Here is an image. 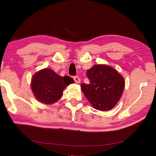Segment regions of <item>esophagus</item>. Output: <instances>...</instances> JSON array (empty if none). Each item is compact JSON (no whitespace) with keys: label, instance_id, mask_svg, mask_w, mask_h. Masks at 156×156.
Segmentation results:
<instances>
[{"label":"esophagus","instance_id":"obj_1","mask_svg":"<svg viewBox=\"0 0 156 156\" xmlns=\"http://www.w3.org/2000/svg\"><path fill=\"white\" fill-rule=\"evenodd\" d=\"M73 79H74L75 82L77 83H79L80 82H81V79H80L79 77H78V76H74Z\"/></svg>","mask_w":156,"mask_h":156}]
</instances>
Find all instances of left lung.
<instances>
[{
	"label": "left lung",
	"instance_id": "left-lung-1",
	"mask_svg": "<svg viewBox=\"0 0 156 156\" xmlns=\"http://www.w3.org/2000/svg\"><path fill=\"white\" fill-rule=\"evenodd\" d=\"M89 84H81L84 96L97 110L108 111L120 100L125 82L116 70L105 65H95L87 71Z\"/></svg>",
	"mask_w": 156,
	"mask_h": 156
}]
</instances>
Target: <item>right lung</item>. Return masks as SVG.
<instances>
[{"instance_id": "1", "label": "right lung", "mask_w": 156, "mask_h": 156, "mask_svg": "<svg viewBox=\"0 0 156 156\" xmlns=\"http://www.w3.org/2000/svg\"><path fill=\"white\" fill-rule=\"evenodd\" d=\"M73 82L70 77H61L46 68L34 75L31 87L37 100L45 104H51L57 101L62 96L64 88Z\"/></svg>"}]
</instances>
